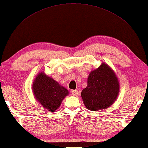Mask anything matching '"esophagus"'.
Wrapping results in <instances>:
<instances>
[{"instance_id":"1","label":"esophagus","mask_w":148,"mask_h":148,"mask_svg":"<svg viewBox=\"0 0 148 148\" xmlns=\"http://www.w3.org/2000/svg\"><path fill=\"white\" fill-rule=\"evenodd\" d=\"M71 94H72V95H73V96H76L78 95V92L77 90H71Z\"/></svg>"}]
</instances>
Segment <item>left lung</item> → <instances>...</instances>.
Returning a JSON list of instances; mask_svg holds the SVG:
<instances>
[{
	"mask_svg": "<svg viewBox=\"0 0 148 148\" xmlns=\"http://www.w3.org/2000/svg\"><path fill=\"white\" fill-rule=\"evenodd\" d=\"M120 84L114 71L107 64L102 63L92 71L87 78V86L82 91L84 104L90 111L110 106L119 94Z\"/></svg>",
	"mask_w": 148,
	"mask_h": 148,
	"instance_id": "1",
	"label": "left lung"
}]
</instances>
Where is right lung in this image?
<instances>
[{"mask_svg":"<svg viewBox=\"0 0 148 148\" xmlns=\"http://www.w3.org/2000/svg\"><path fill=\"white\" fill-rule=\"evenodd\" d=\"M32 90L36 100L50 111L58 109L61 102L69 94L66 88L43 72L39 73L35 78Z\"/></svg>","mask_w":148,"mask_h":148,"instance_id":"obj_1","label":"right lung"}]
</instances>
